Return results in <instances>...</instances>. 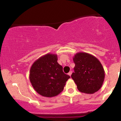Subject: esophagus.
I'll return each mask as SVG.
<instances>
[{"mask_svg": "<svg viewBox=\"0 0 121 121\" xmlns=\"http://www.w3.org/2000/svg\"><path fill=\"white\" fill-rule=\"evenodd\" d=\"M72 73V71H70V72H69V73H68V75H69V76H71Z\"/></svg>", "mask_w": 121, "mask_h": 121, "instance_id": "obj_1", "label": "esophagus"}]
</instances>
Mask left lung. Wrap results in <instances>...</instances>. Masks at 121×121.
Returning <instances> with one entry per match:
<instances>
[{"label":"left lung","instance_id":"left-lung-1","mask_svg":"<svg viewBox=\"0 0 121 121\" xmlns=\"http://www.w3.org/2000/svg\"><path fill=\"white\" fill-rule=\"evenodd\" d=\"M74 72L71 77L80 91L93 94L101 88L105 78V71L99 61L91 54L76 53L73 57Z\"/></svg>","mask_w":121,"mask_h":121}]
</instances>
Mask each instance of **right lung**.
Wrapping results in <instances>:
<instances>
[{"instance_id":"1","label":"right lung","mask_w":121,"mask_h":121,"mask_svg":"<svg viewBox=\"0 0 121 121\" xmlns=\"http://www.w3.org/2000/svg\"><path fill=\"white\" fill-rule=\"evenodd\" d=\"M57 61V55L48 53L36 60L30 68V83L37 93L44 97H52L60 93L70 78Z\"/></svg>"}]
</instances>
